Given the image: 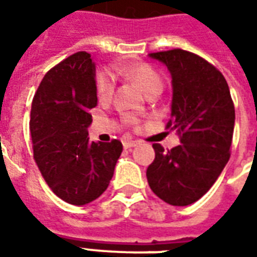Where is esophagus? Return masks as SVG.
<instances>
[{
  "label": "esophagus",
  "mask_w": 257,
  "mask_h": 257,
  "mask_svg": "<svg viewBox=\"0 0 257 257\" xmlns=\"http://www.w3.org/2000/svg\"><path fill=\"white\" fill-rule=\"evenodd\" d=\"M122 145H123V149H132V147H135L138 143L134 142V140H123Z\"/></svg>",
  "instance_id": "obj_1"
}]
</instances>
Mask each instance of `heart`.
Listing matches in <instances>:
<instances>
[{"instance_id": "heart-1", "label": "heart", "mask_w": 257, "mask_h": 257, "mask_svg": "<svg viewBox=\"0 0 257 257\" xmlns=\"http://www.w3.org/2000/svg\"><path fill=\"white\" fill-rule=\"evenodd\" d=\"M114 74H123L136 81L147 95L161 92L164 88L161 75L149 64H134L126 68L115 67L112 73L108 70H101L96 74V92L101 100H108L114 93V88H115Z\"/></svg>"}]
</instances>
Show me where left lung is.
<instances>
[{"mask_svg":"<svg viewBox=\"0 0 257 257\" xmlns=\"http://www.w3.org/2000/svg\"><path fill=\"white\" fill-rule=\"evenodd\" d=\"M167 66L172 77V107L167 129L180 145L164 150L147 168L153 193L167 204L186 206L213 186L230 158L235 110L226 78L217 68L183 49L149 55Z\"/></svg>","mask_w":257,"mask_h":257,"instance_id":"1","label":"left lung"}]
</instances>
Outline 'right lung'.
<instances>
[{
	"label": "right lung",
	"instance_id": "obj_1",
	"mask_svg": "<svg viewBox=\"0 0 257 257\" xmlns=\"http://www.w3.org/2000/svg\"><path fill=\"white\" fill-rule=\"evenodd\" d=\"M97 104L95 63L77 52L51 68L31 104L30 134L37 167L59 198L89 204L106 191L122 143L89 142L90 110Z\"/></svg>",
	"mask_w": 257,
	"mask_h": 257
}]
</instances>
